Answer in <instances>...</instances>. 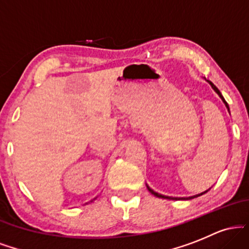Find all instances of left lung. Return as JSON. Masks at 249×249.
Masks as SVG:
<instances>
[{"mask_svg":"<svg viewBox=\"0 0 249 249\" xmlns=\"http://www.w3.org/2000/svg\"><path fill=\"white\" fill-rule=\"evenodd\" d=\"M204 79L205 81H206L208 84L211 85V87H212V89L214 91H215L216 93H218V96L220 97V98H221V101L224 102V104H225V107H227V110H228V112H230V107H228V104H227V102L225 101V98L224 97H222V95H221V92H220L219 91V89L215 87V85L213 84L212 82L211 81H208L207 78H205L204 77ZM146 187H147V190L150 191V193L151 194H153L154 196H157V198H161V199H170V200H190V199H194V198H198V196H202V194H205V193H207L208 191L211 190V187L208 188V190H206V191H204V192H201V193H198V194H194V196H164V194H160V193H158V192H156V191H153L152 188H151L150 186H148V185L146 184Z\"/></svg>","mask_w":249,"mask_h":249,"instance_id":"left-lung-1","label":"left lung"}]
</instances>
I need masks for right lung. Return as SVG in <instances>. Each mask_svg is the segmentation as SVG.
Segmentation results:
<instances>
[{"label":"right lung","instance_id":"add662e5","mask_svg":"<svg viewBox=\"0 0 249 249\" xmlns=\"http://www.w3.org/2000/svg\"><path fill=\"white\" fill-rule=\"evenodd\" d=\"M96 198H97V196H96ZM96 198H95V199H92V200H90V201H89V202H92L93 200H96ZM89 202H87V204H89Z\"/></svg>","mask_w":249,"mask_h":249}]
</instances>
